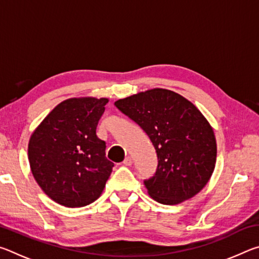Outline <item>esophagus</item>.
I'll return each instance as SVG.
<instances>
[{"label":"esophagus","instance_id":"esophagus-1","mask_svg":"<svg viewBox=\"0 0 259 259\" xmlns=\"http://www.w3.org/2000/svg\"><path fill=\"white\" fill-rule=\"evenodd\" d=\"M123 164L124 165H131V164H133V159H131V157L130 156H126L125 157V159H124V161H123Z\"/></svg>","mask_w":259,"mask_h":259}]
</instances>
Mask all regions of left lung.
I'll use <instances>...</instances> for the list:
<instances>
[{
    "mask_svg": "<svg viewBox=\"0 0 259 259\" xmlns=\"http://www.w3.org/2000/svg\"><path fill=\"white\" fill-rule=\"evenodd\" d=\"M114 105L145 131L155 148V175L144 181L151 198L172 205L198 194L217 156L213 130L202 113L183 96L159 88Z\"/></svg>",
    "mask_w": 259,
    "mask_h": 259,
    "instance_id": "8db88e82",
    "label": "left lung"
}]
</instances>
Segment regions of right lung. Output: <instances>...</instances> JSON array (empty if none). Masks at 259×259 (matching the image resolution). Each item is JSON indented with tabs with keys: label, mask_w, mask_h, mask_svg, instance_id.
Segmentation results:
<instances>
[{
	"label": "right lung",
	"mask_w": 259,
	"mask_h": 259,
	"mask_svg": "<svg viewBox=\"0 0 259 259\" xmlns=\"http://www.w3.org/2000/svg\"><path fill=\"white\" fill-rule=\"evenodd\" d=\"M107 98H71L52 109L28 143L35 181L55 202L84 207L97 200L114 166L96 134Z\"/></svg>",
	"instance_id": "add662e5"
}]
</instances>
